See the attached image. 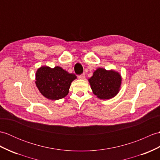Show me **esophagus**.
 I'll use <instances>...</instances> for the list:
<instances>
[{"mask_svg": "<svg viewBox=\"0 0 160 160\" xmlns=\"http://www.w3.org/2000/svg\"><path fill=\"white\" fill-rule=\"evenodd\" d=\"M78 78L82 79V80L84 79V78H85V74H84V73H82V74H81V75L78 76Z\"/></svg>", "mask_w": 160, "mask_h": 160, "instance_id": "1", "label": "esophagus"}]
</instances>
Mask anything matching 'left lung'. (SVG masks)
<instances>
[{
	"label": "left lung",
	"instance_id": "left-lung-1",
	"mask_svg": "<svg viewBox=\"0 0 160 160\" xmlns=\"http://www.w3.org/2000/svg\"><path fill=\"white\" fill-rule=\"evenodd\" d=\"M120 73L114 70L98 68L88 82L92 92L101 99H109L116 96L121 84Z\"/></svg>",
	"mask_w": 160,
	"mask_h": 160
}]
</instances>
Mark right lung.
I'll list each match as a JSON object with an SVG mask.
<instances>
[{
    "mask_svg": "<svg viewBox=\"0 0 160 160\" xmlns=\"http://www.w3.org/2000/svg\"><path fill=\"white\" fill-rule=\"evenodd\" d=\"M76 78L75 74L68 73L61 67L42 66L36 72L35 84L44 97L57 100L68 95L72 82Z\"/></svg>",
    "mask_w": 160,
    "mask_h": 160,
    "instance_id": "1",
    "label": "right lung"
}]
</instances>
